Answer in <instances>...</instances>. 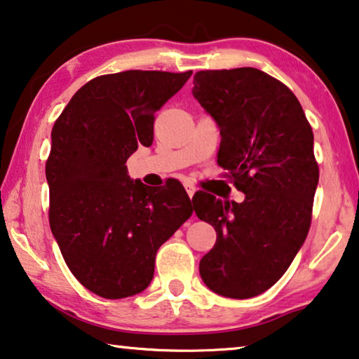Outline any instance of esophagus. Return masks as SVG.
<instances>
[{"instance_id": "obj_1", "label": "esophagus", "mask_w": 359, "mask_h": 359, "mask_svg": "<svg viewBox=\"0 0 359 359\" xmlns=\"http://www.w3.org/2000/svg\"><path fill=\"white\" fill-rule=\"evenodd\" d=\"M184 187H186L187 196H189V197L192 198V196H194V192H196V186H192V184H186Z\"/></svg>"}]
</instances>
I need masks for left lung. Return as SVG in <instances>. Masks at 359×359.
Here are the masks:
<instances>
[{
  "label": "left lung",
  "mask_w": 359,
  "mask_h": 359,
  "mask_svg": "<svg viewBox=\"0 0 359 359\" xmlns=\"http://www.w3.org/2000/svg\"><path fill=\"white\" fill-rule=\"evenodd\" d=\"M192 95L219 126L218 165L245 194L241 203L192 197L217 231L198 271L217 294L250 299L283 278L310 231L319 180L313 130L294 93L258 69L201 70Z\"/></svg>",
  "instance_id": "obj_1"
}]
</instances>
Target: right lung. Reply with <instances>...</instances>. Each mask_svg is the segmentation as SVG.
<instances>
[{
	"instance_id": "right-lung-1",
	"label": "right lung",
	"mask_w": 359,
	"mask_h": 359,
	"mask_svg": "<svg viewBox=\"0 0 359 359\" xmlns=\"http://www.w3.org/2000/svg\"><path fill=\"white\" fill-rule=\"evenodd\" d=\"M192 70H126L75 93L51 131L46 161L49 226L72 274L104 299L144 290L156 253L192 215L178 181L149 189L126 161L154 141V114Z\"/></svg>"
}]
</instances>
